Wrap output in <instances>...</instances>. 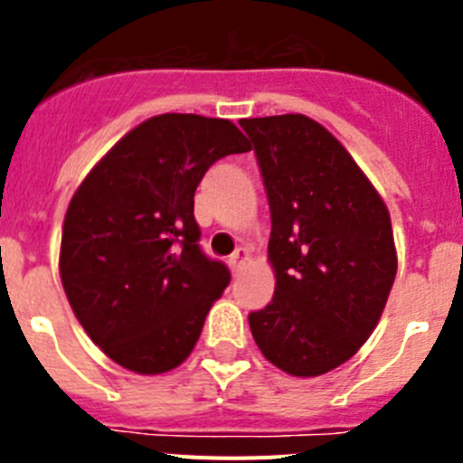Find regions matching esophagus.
I'll return each instance as SVG.
<instances>
[{"mask_svg": "<svg viewBox=\"0 0 463 463\" xmlns=\"http://www.w3.org/2000/svg\"><path fill=\"white\" fill-rule=\"evenodd\" d=\"M248 260H250V250H248V248H239L234 255L229 257V269H232L234 273H239L241 267H243Z\"/></svg>", "mask_w": 463, "mask_h": 463, "instance_id": "1", "label": "esophagus"}]
</instances>
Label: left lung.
Instances as JSON below:
<instances>
[{
    "label": "left lung",
    "instance_id": "1",
    "mask_svg": "<svg viewBox=\"0 0 463 463\" xmlns=\"http://www.w3.org/2000/svg\"><path fill=\"white\" fill-rule=\"evenodd\" d=\"M271 211L276 292L248 315L261 354L315 378L373 334L396 276L390 211L354 159L301 113L241 120Z\"/></svg>",
    "mask_w": 463,
    "mask_h": 463
}]
</instances>
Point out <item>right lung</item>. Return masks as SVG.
<instances>
[{"label": "right lung", "mask_w": 463, "mask_h": 463, "mask_svg": "<svg viewBox=\"0 0 463 463\" xmlns=\"http://www.w3.org/2000/svg\"><path fill=\"white\" fill-rule=\"evenodd\" d=\"M239 127L165 113L134 127L88 174L67 208L60 276L73 313L125 369L157 375L190 357L229 269L199 248L194 192Z\"/></svg>", "instance_id": "right-lung-1"}]
</instances>
